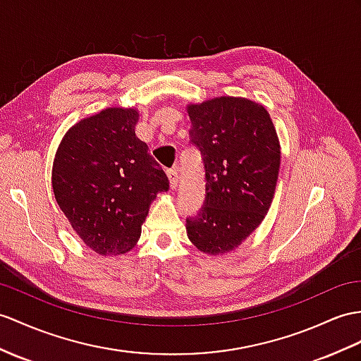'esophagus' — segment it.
Instances as JSON below:
<instances>
[{
    "label": "esophagus",
    "instance_id": "esophagus-1",
    "mask_svg": "<svg viewBox=\"0 0 361 361\" xmlns=\"http://www.w3.org/2000/svg\"><path fill=\"white\" fill-rule=\"evenodd\" d=\"M166 176H169V180H170V188H171V190H176V187H178V180H179L178 169L166 170Z\"/></svg>",
    "mask_w": 361,
    "mask_h": 361
}]
</instances>
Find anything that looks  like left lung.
Masks as SVG:
<instances>
[{
	"instance_id": "1",
	"label": "left lung",
	"mask_w": 361,
	"mask_h": 361,
	"mask_svg": "<svg viewBox=\"0 0 361 361\" xmlns=\"http://www.w3.org/2000/svg\"><path fill=\"white\" fill-rule=\"evenodd\" d=\"M190 139L205 169V202L187 219L195 247L219 256L235 250L265 219L274 199L280 144L268 110L239 96L188 104Z\"/></svg>"
}]
</instances>
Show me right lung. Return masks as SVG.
<instances>
[{
    "label": "right lung",
    "mask_w": 361,
    "mask_h": 361,
    "mask_svg": "<svg viewBox=\"0 0 361 361\" xmlns=\"http://www.w3.org/2000/svg\"><path fill=\"white\" fill-rule=\"evenodd\" d=\"M139 111L109 107L67 130L56 150L51 187L61 211L87 247L118 256L137 243L169 178L136 136Z\"/></svg>",
    "instance_id": "obj_1"
}]
</instances>
